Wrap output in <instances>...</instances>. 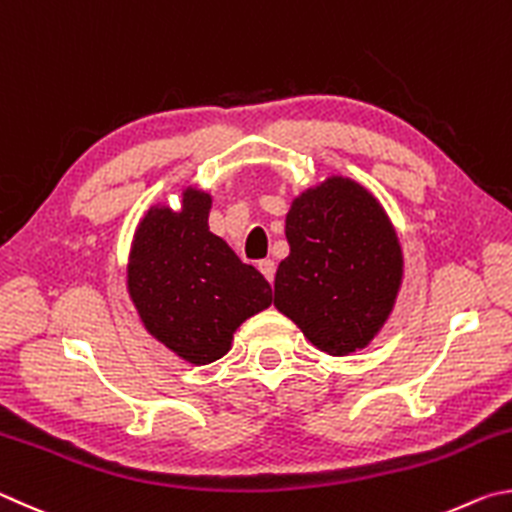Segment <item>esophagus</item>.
Wrapping results in <instances>:
<instances>
[{
	"label": "esophagus",
	"mask_w": 512,
	"mask_h": 512,
	"mask_svg": "<svg viewBox=\"0 0 512 512\" xmlns=\"http://www.w3.org/2000/svg\"><path fill=\"white\" fill-rule=\"evenodd\" d=\"M258 270H261V274L265 276L267 281H274V272H276V267H274V261L272 258H263V261H258Z\"/></svg>",
	"instance_id": "34e87169"
}]
</instances>
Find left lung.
<instances>
[{
    "label": "left lung",
    "mask_w": 512,
    "mask_h": 512,
    "mask_svg": "<svg viewBox=\"0 0 512 512\" xmlns=\"http://www.w3.org/2000/svg\"><path fill=\"white\" fill-rule=\"evenodd\" d=\"M290 256L274 276V306L333 357L369 346L387 324L405 276L396 227L378 197L328 175L292 197Z\"/></svg>",
    "instance_id": "obj_1"
}]
</instances>
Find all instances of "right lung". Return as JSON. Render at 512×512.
<instances>
[{
  "instance_id": "obj_1",
  "label": "right lung",
  "mask_w": 512,
  "mask_h": 512,
  "mask_svg": "<svg viewBox=\"0 0 512 512\" xmlns=\"http://www.w3.org/2000/svg\"><path fill=\"white\" fill-rule=\"evenodd\" d=\"M213 197L179 188V209L150 204L130 242L125 288L148 335L179 360L204 366L229 353L233 333L272 306V288L209 231Z\"/></svg>"
}]
</instances>
